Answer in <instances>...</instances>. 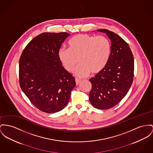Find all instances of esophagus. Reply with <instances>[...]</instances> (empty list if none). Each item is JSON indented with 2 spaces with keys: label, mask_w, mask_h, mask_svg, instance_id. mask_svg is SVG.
I'll return each mask as SVG.
<instances>
[{
  "label": "esophagus",
  "mask_w": 153,
  "mask_h": 153,
  "mask_svg": "<svg viewBox=\"0 0 153 153\" xmlns=\"http://www.w3.org/2000/svg\"><path fill=\"white\" fill-rule=\"evenodd\" d=\"M81 82V81L80 79H75V82H76V85H78Z\"/></svg>",
  "instance_id": "obj_1"
}]
</instances>
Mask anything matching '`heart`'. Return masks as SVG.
Wrapping results in <instances>:
<instances>
[{
    "mask_svg": "<svg viewBox=\"0 0 153 153\" xmlns=\"http://www.w3.org/2000/svg\"><path fill=\"white\" fill-rule=\"evenodd\" d=\"M111 54V43L104 36L79 33L74 36L68 42V49L61 48L59 58L65 69L72 72L78 61L80 64L75 70L79 78L99 74L105 68Z\"/></svg>",
    "mask_w": 153,
    "mask_h": 153,
    "instance_id": "obj_1",
    "label": "heart"
}]
</instances>
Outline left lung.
I'll return each instance as SVG.
<instances>
[{
	"label": "left lung",
	"mask_w": 153,
	"mask_h": 153,
	"mask_svg": "<svg viewBox=\"0 0 153 153\" xmlns=\"http://www.w3.org/2000/svg\"><path fill=\"white\" fill-rule=\"evenodd\" d=\"M97 31L105 32L110 39L111 54L105 68L89 79V101L96 108L107 110L118 104L129 91L134 76V58L129 46L118 35L105 29Z\"/></svg>",
	"instance_id": "obj_1"
}]
</instances>
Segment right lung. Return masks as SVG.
<instances>
[{
    "mask_svg": "<svg viewBox=\"0 0 153 153\" xmlns=\"http://www.w3.org/2000/svg\"><path fill=\"white\" fill-rule=\"evenodd\" d=\"M70 35L43 32L31 40L19 60L21 89L38 109L46 113L62 110L76 85L75 78L62 65L58 53Z\"/></svg>",
    "mask_w": 153,
    "mask_h": 153,
    "instance_id": "obj_1",
    "label": "right lung"
}]
</instances>
